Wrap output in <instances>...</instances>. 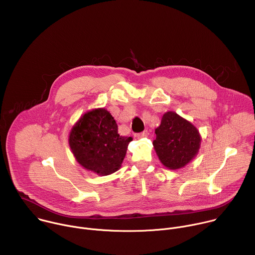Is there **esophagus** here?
Wrapping results in <instances>:
<instances>
[{"instance_id": "1", "label": "esophagus", "mask_w": 255, "mask_h": 255, "mask_svg": "<svg viewBox=\"0 0 255 255\" xmlns=\"http://www.w3.org/2000/svg\"><path fill=\"white\" fill-rule=\"evenodd\" d=\"M148 131L147 130H144L143 132H141V133H137L135 136L137 137V138H143V137H147L148 136Z\"/></svg>"}]
</instances>
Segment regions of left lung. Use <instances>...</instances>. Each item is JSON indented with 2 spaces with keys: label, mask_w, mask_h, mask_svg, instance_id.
<instances>
[{
  "label": "left lung",
  "mask_w": 255,
  "mask_h": 255,
  "mask_svg": "<svg viewBox=\"0 0 255 255\" xmlns=\"http://www.w3.org/2000/svg\"><path fill=\"white\" fill-rule=\"evenodd\" d=\"M153 146L163 165L176 169L189 163L200 148L201 136L195 126L174 112L162 116L155 129Z\"/></svg>",
  "instance_id": "left-lung-1"
}]
</instances>
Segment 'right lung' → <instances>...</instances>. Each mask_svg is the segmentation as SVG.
Segmentation results:
<instances>
[{
	"label": "right lung",
	"instance_id": "1",
	"mask_svg": "<svg viewBox=\"0 0 255 255\" xmlns=\"http://www.w3.org/2000/svg\"><path fill=\"white\" fill-rule=\"evenodd\" d=\"M131 137L118 134V126L105 109L85 114L72 128L69 146L78 162L101 175L117 171L126 155Z\"/></svg>",
	"mask_w": 255,
	"mask_h": 255
}]
</instances>
